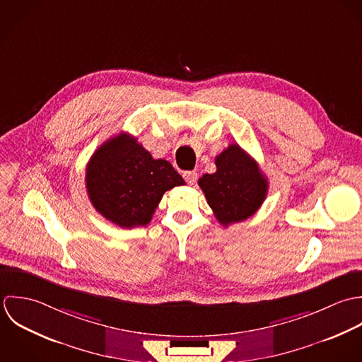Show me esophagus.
<instances>
[{
  "instance_id": "obj_1",
  "label": "esophagus",
  "mask_w": 362,
  "mask_h": 362,
  "mask_svg": "<svg viewBox=\"0 0 362 362\" xmlns=\"http://www.w3.org/2000/svg\"><path fill=\"white\" fill-rule=\"evenodd\" d=\"M183 177L185 180L189 183V185H194L197 182V173L196 172H185L183 173Z\"/></svg>"
}]
</instances>
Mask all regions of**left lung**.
<instances>
[{
    "label": "left lung",
    "mask_w": 362,
    "mask_h": 362,
    "mask_svg": "<svg viewBox=\"0 0 362 362\" xmlns=\"http://www.w3.org/2000/svg\"><path fill=\"white\" fill-rule=\"evenodd\" d=\"M216 165L217 172L199 179L216 218L228 226L252 217L269 190V182L257 162L239 145L230 144L216 158Z\"/></svg>",
    "instance_id": "obj_1"
}]
</instances>
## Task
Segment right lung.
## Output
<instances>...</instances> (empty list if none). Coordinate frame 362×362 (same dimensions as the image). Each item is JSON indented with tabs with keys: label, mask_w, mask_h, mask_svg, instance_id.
Listing matches in <instances>:
<instances>
[{
	"label": "right lung",
	"mask_w": 362,
	"mask_h": 362,
	"mask_svg": "<svg viewBox=\"0 0 362 362\" xmlns=\"http://www.w3.org/2000/svg\"><path fill=\"white\" fill-rule=\"evenodd\" d=\"M85 182L96 211L127 229L149 223L163 193L185 185L170 162L153 159L127 133L105 141L93 152Z\"/></svg>",
	"instance_id": "obj_1"
}]
</instances>
